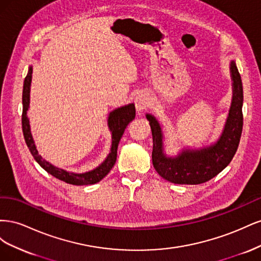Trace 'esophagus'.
Instances as JSON below:
<instances>
[{
	"instance_id": "1",
	"label": "esophagus",
	"mask_w": 261,
	"mask_h": 261,
	"mask_svg": "<svg viewBox=\"0 0 261 261\" xmlns=\"http://www.w3.org/2000/svg\"><path fill=\"white\" fill-rule=\"evenodd\" d=\"M150 105V100L147 93L140 92L137 93L135 97V106H136V110L138 113H143L145 110L149 107Z\"/></svg>"
}]
</instances>
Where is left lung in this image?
<instances>
[{
	"label": "left lung",
	"mask_w": 261,
	"mask_h": 261,
	"mask_svg": "<svg viewBox=\"0 0 261 261\" xmlns=\"http://www.w3.org/2000/svg\"><path fill=\"white\" fill-rule=\"evenodd\" d=\"M232 101L222 133L210 145L199 148L184 147L175 155L164 150V133L161 123L147 113L152 133V163L161 177L174 184L197 185L204 183L223 171L238 150L243 129V85L234 60L230 61Z\"/></svg>",
	"instance_id": "left-lung-1"
}]
</instances>
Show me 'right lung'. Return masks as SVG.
<instances>
[{
	"mask_svg": "<svg viewBox=\"0 0 261 261\" xmlns=\"http://www.w3.org/2000/svg\"><path fill=\"white\" fill-rule=\"evenodd\" d=\"M33 65L28 67L27 76L23 81V88H22V115H21V124H22V133L23 138H25L26 144L30 150L31 154L35 158V160L39 163L40 167L45 170L46 172L51 174L52 176L57 177L65 181L67 184L72 185H89V184H96L103 178L108 173L111 171L113 165L116 161L117 155V147L118 143L123 136L124 130L136 115L135 105L128 103L122 106L120 108H116L112 110L108 115V127L109 130L111 132V138L112 144L110 148V152L107 155L103 162H101L97 168H94L90 171L77 173L73 171H67L65 169L58 168L43 159L42 155L38 152L37 146L35 144V140L31 134L30 129V121L28 117V110L30 108V88H31V81H33Z\"/></svg>",
	"mask_w": 261,
	"mask_h": 261,
	"instance_id": "right-lung-1",
	"label": "right lung"
}]
</instances>
